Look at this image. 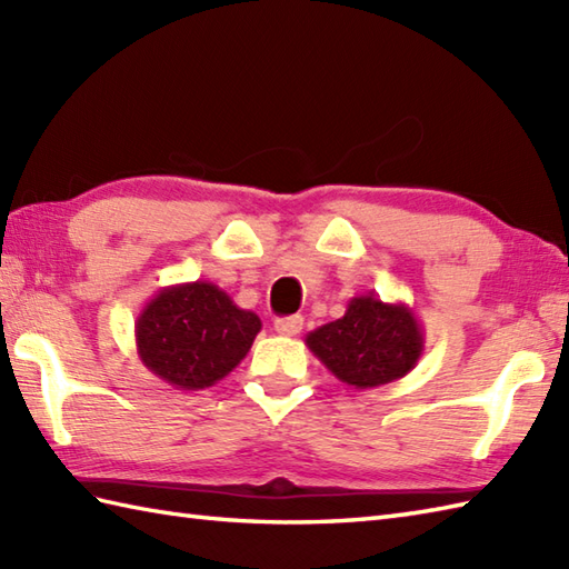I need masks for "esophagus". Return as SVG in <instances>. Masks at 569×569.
I'll return each instance as SVG.
<instances>
[{
    "instance_id": "obj_1",
    "label": "esophagus",
    "mask_w": 569,
    "mask_h": 569,
    "mask_svg": "<svg viewBox=\"0 0 569 569\" xmlns=\"http://www.w3.org/2000/svg\"><path fill=\"white\" fill-rule=\"evenodd\" d=\"M273 330H276L278 335H283V337H296L300 330H303V318H300V316H293V318H278V320L273 322Z\"/></svg>"
}]
</instances>
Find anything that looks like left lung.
Masks as SVG:
<instances>
[{
	"label": "left lung",
	"mask_w": 569,
	"mask_h": 569,
	"mask_svg": "<svg viewBox=\"0 0 569 569\" xmlns=\"http://www.w3.org/2000/svg\"><path fill=\"white\" fill-rule=\"evenodd\" d=\"M306 345L328 371L355 389L403 379L426 349V332L413 308L355 296L345 316L306 335Z\"/></svg>",
	"instance_id": "left-lung-1"
}]
</instances>
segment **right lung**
<instances>
[{"mask_svg": "<svg viewBox=\"0 0 569 569\" xmlns=\"http://www.w3.org/2000/svg\"><path fill=\"white\" fill-rule=\"evenodd\" d=\"M261 330L257 312L239 308L220 286L192 281L166 286L134 325L141 365L180 391L224 379L247 357Z\"/></svg>", "mask_w": 569, "mask_h": 569, "instance_id": "1", "label": "right lung"}]
</instances>
